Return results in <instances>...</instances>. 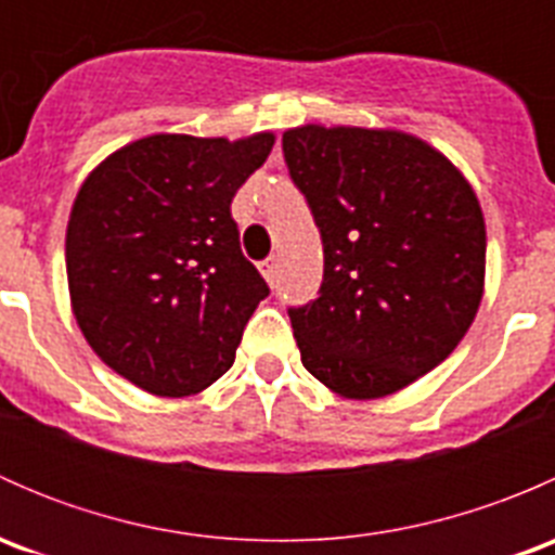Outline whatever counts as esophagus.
<instances>
[{"label": "esophagus", "mask_w": 555, "mask_h": 555, "mask_svg": "<svg viewBox=\"0 0 555 555\" xmlns=\"http://www.w3.org/2000/svg\"><path fill=\"white\" fill-rule=\"evenodd\" d=\"M257 268H260V273L266 276L268 284H276V271H279V257L276 255H271L268 260H262Z\"/></svg>", "instance_id": "34e87169"}]
</instances>
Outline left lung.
Segmentation results:
<instances>
[{
	"label": "left lung",
	"mask_w": 555,
	"mask_h": 555,
	"mask_svg": "<svg viewBox=\"0 0 555 555\" xmlns=\"http://www.w3.org/2000/svg\"><path fill=\"white\" fill-rule=\"evenodd\" d=\"M282 147L324 246L319 298L289 309L300 362L346 400L395 395L438 367L478 313V195L438 147L397 128L306 122Z\"/></svg>",
	"instance_id": "left-lung-1"
}]
</instances>
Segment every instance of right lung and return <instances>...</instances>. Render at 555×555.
Masks as SVG:
<instances>
[{"label":"right lung","mask_w":555,"mask_h":555,"mask_svg":"<svg viewBox=\"0 0 555 555\" xmlns=\"http://www.w3.org/2000/svg\"><path fill=\"white\" fill-rule=\"evenodd\" d=\"M273 142V131L150 133L80 184L66 225L69 304L117 376L188 397L233 365L268 284L242 255L231 201Z\"/></svg>","instance_id":"obj_1"}]
</instances>
